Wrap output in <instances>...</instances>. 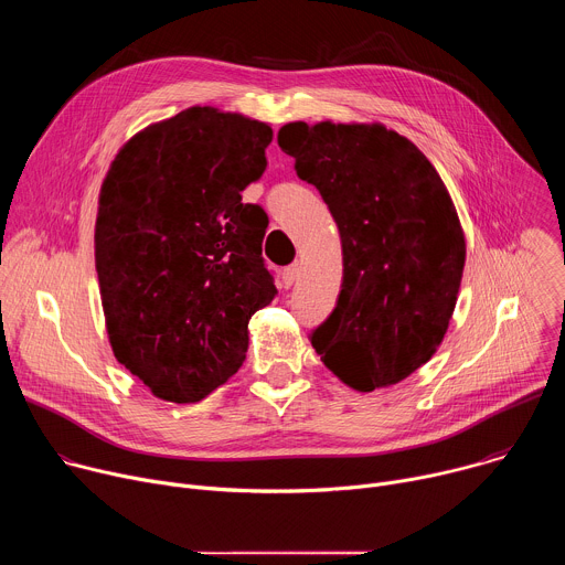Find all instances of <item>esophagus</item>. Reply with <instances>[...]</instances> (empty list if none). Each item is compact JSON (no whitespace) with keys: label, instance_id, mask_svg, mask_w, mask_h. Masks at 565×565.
<instances>
[{"label":"esophagus","instance_id":"34e87169","mask_svg":"<svg viewBox=\"0 0 565 565\" xmlns=\"http://www.w3.org/2000/svg\"><path fill=\"white\" fill-rule=\"evenodd\" d=\"M297 277H299V264H290V266L284 268V273H281V279H284V284H286V288H290V286L297 281Z\"/></svg>","mask_w":565,"mask_h":565}]
</instances>
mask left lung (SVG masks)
I'll list each match as a JSON object with an SVG mask.
<instances>
[{
	"instance_id": "8db88e82",
	"label": "left lung",
	"mask_w": 565,
	"mask_h": 565,
	"mask_svg": "<svg viewBox=\"0 0 565 565\" xmlns=\"http://www.w3.org/2000/svg\"><path fill=\"white\" fill-rule=\"evenodd\" d=\"M281 151L342 238V290L312 349L344 384H397L440 347L465 268V234L427 156L380 122H288Z\"/></svg>"
}]
</instances>
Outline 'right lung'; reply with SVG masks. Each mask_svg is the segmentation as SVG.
Here are the masks:
<instances>
[{"label":"right lung","mask_w":565,"mask_h":565,"mask_svg":"<svg viewBox=\"0 0 565 565\" xmlns=\"http://www.w3.org/2000/svg\"><path fill=\"white\" fill-rule=\"evenodd\" d=\"M273 129L214 107L145 127L116 153L96 218V270L116 360L168 402H199L238 371L248 321L277 288L266 212L241 203Z\"/></svg>","instance_id":"right-lung-1"}]
</instances>
